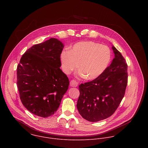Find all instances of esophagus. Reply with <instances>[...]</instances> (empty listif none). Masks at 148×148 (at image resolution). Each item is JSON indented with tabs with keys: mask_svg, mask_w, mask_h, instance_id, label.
Returning a JSON list of instances; mask_svg holds the SVG:
<instances>
[{
	"mask_svg": "<svg viewBox=\"0 0 148 148\" xmlns=\"http://www.w3.org/2000/svg\"><path fill=\"white\" fill-rule=\"evenodd\" d=\"M70 85L72 87H76L78 85V83L76 82L75 80H72L70 82Z\"/></svg>",
	"mask_w": 148,
	"mask_h": 148,
	"instance_id": "1",
	"label": "esophagus"
}]
</instances>
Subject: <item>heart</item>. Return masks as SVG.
Here are the masks:
<instances>
[{
  "label": "heart",
  "instance_id": "obj_1",
  "mask_svg": "<svg viewBox=\"0 0 148 148\" xmlns=\"http://www.w3.org/2000/svg\"><path fill=\"white\" fill-rule=\"evenodd\" d=\"M111 58L108 47L92 41L77 42L70 51H63L60 55L62 67L65 73L69 74L79 67L80 75L88 80L101 76L108 68Z\"/></svg>",
  "mask_w": 148,
  "mask_h": 148
}]
</instances>
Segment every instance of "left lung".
Returning <instances> with one entry per match:
<instances>
[{
	"mask_svg": "<svg viewBox=\"0 0 148 148\" xmlns=\"http://www.w3.org/2000/svg\"><path fill=\"white\" fill-rule=\"evenodd\" d=\"M114 58L99 78L79 85L77 108L90 122L107 119L114 113L123 99L127 82V65L121 53L113 46Z\"/></svg>",
	"mask_w": 148,
	"mask_h": 148,
	"instance_id": "8db88e82",
	"label": "left lung"
}]
</instances>
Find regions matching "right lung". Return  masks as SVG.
Masks as SVG:
<instances>
[{
	"mask_svg": "<svg viewBox=\"0 0 148 148\" xmlns=\"http://www.w3.org/2000/svg\"><path fill=\"white\" fill-rule=\"evenodd\" d=\"M63 43L56 38L35 44L22 56L17 86L22 104L35 115L48 117L59 108L69 82L60 68Z\"/></svg>",
	"mask_w": 148,
	"mask_h": 148,
	"instance_id": "1",
	"label": "right lung"
}]
</instances>
